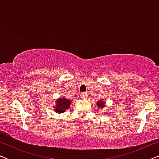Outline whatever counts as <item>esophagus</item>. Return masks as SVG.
I'll use <instances>...</instances> for the list:
<instances>
[{"label": "esophagus", "instance_id": "obj_1", "mask_svg": "<svg viewBox=\"0 0 159 159\" xmlns=\"http://www.w3.org/2000/svg\"><path fill=\"white\" fill-rule=\"evenodd\" d=\"M80 97H81L82 99H86L87 97H88V94L86 93H82L81 95H80Z\"/></svg>", "mask_w": 159, "mask_h": 159}]
</instances>
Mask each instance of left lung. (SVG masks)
Segmentation results:
<instances>
[{
    "label": "left lung",
    "instance_id": "left-lung-1",
    "mask_svg": "<svg viewBox=\"0 0 159 159\" xmlns=\"http://www.w3.org/2000/svg\"><path fill=\"white\" fill-rule=\"evenodd\" d=\"M97 105L99 106V107H104V102H103L102 101H98V103Z\"/></svg>",
    "mask_w": 159,
    "mask_h": 159
}]
</instances>
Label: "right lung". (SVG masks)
Returning a JSON list of instances; mask_svg holds the SVG:
<instances>
[{"instance_id": "1", "label": "right lung", "mask_w": 159, "mask_h": 159, "mask_svg": "<svg viewBox=\"0 0 159 159\" xmlns=\"http://www.w3.org/2000/svg\"><path fill=\"white\" fill-rule=\"evenodd\" d=\"M56 103V106L55 108V111L58 113L64 112L66 108H69V106H70L71 104L70 101L68 99L64 98H59Z\"/></svg>"}]
</instances>
